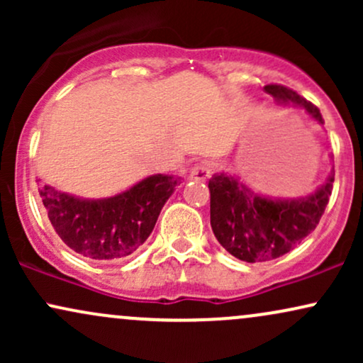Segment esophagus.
<instances>
[{
    "label": "esophagus",
    "instance_id": "1",
    "mask_svg": "<svg viewBox=\"0 0 363 363\" xmlns=\"http://www.w3.org/2000/svg\"><path fill=\"white\" fill-rule=\"evenodd\" d=\"M210 176H211V167L208 164H205V162H203V164L194 165L189 172V179H193V181L203 182V181H206V179H210Z\"/></svg>",
    "mask_w": 363,
    "mask_h": 363
}]
</instances>
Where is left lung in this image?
<instances>
[{
	"instance_id": "obj_1",
	"label": "left lung",
	"mask_w": 363,
	"mask_h": 363,
	"mask_svg": "<svg viewBox=\"0 0 363 363\" xmlns=\"http://www.w3.org/2000/svg\"><path fill=\"white\" fill-rule=\"evenodd\" d=\"M264 90L277 101L301 106L319 123L323 116L314 104L295 90L272 83ZM331 176L314 194L291 201L254 194L242 182L215 174L210 187V220L213 234L225 251L245 262L272 261L290 252L319 225L333 191Z\"/></svg>"
}]
</instances>
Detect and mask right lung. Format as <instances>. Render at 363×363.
Segmentation results:
<instances>
[{"label": "right lung", "mask_w": 363, "mask_h": 363, "mask_svg": "<svg viewBox=\"0 0 363 363\" xmlns=\"http://www.w3.org/2000/svg\"><path fill=\"white\" fill-rule=\"evenodd\" d=\"M179 177L150 176L114 198L85 201L39 184L49 222L74 252L94 261H118L140 247L155 227Z\"/></svg>", "instance_id": "1"}]
</instances>
